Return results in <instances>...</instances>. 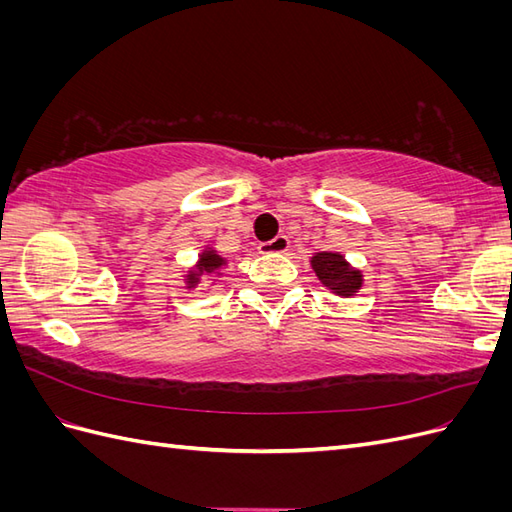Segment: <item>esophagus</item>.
<instances>
[{
  "instance_id": "1",
  "label": "esophagus",
  "mask_w": 512,
  "mask_h": 512,
  "mask_svg": "<svg viewBox=\"0 0 512 512\" xmlns=\"http://www.w3.org/2000/svg\"><path fill=\"white\" fill-rule=\"evenodd\" d=\"M288 250V237L286 235H277L275 239L271 241H265L258 245V252L260 254H284Z\"/></svg>"
}]
</instances>
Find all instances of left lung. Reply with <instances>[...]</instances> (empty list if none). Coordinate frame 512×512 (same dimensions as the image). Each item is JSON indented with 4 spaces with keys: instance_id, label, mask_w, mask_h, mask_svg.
Wrapping results in <instances>:
<instances>
[{
    "instance_id": "left-lung-1",
    "label": "left lung",
    "mask_w": 512,
    "mask_h": 512,
    "mask_svg": "<svg viewBox=\"0 0 512 512\" xmlns=\"http://www.w3.org/2000/svg\"><path fill=\"white\" fill-rule=\"evenodd\" d=\"M312 267L320 277V282L327 284L337 294H342V297H350V294L361 288V273L352 271L339 254H316L312 258Z\"/></svg>"
}]
</instances>
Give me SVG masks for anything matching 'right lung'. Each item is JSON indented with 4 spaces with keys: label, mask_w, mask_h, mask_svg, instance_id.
Here are the masks:
<instances>
[{
    "label": "right lung",
    "mask_w": 512,
    "mask_h": 512,
    "mask_svg": "<svg viewBox=\"0 0 512 512\" xmlns=\"http://www.w3.org/2000/svg\"><path fill=\"white\" fill-rule=\"evenodd\" d=\"M220 265H222V258L215 256L213 252H207V254H203V258H200L198 271H200V273H213V271L220 269ZM194 277H196V275H190V280H194Z\"/></svg>",
    "instance_id": "right-lung-1"
}]
</instances>
